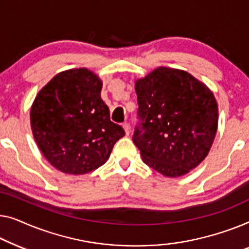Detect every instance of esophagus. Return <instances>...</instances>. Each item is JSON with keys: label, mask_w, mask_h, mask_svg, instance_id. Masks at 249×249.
I'll return each mask as SVG.
<instances>
[{"label": "esophagus", "mask_w": 249, "mask_h": 249, "mask_svg": "<svg viewBox=\"0 0 249 249\" xmlns=\"http://www.w3.org/2000/svg\"><path fill=\"white\" fill-rule=\"evenodd\" d=\"M123 128L126 133V135L129 134V125L127 123H123Z\"/></svg>", "instance_id": "esophagus-1"}]
</instances>
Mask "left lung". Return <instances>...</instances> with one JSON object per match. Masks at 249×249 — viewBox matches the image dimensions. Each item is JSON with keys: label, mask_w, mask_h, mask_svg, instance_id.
<instances>
[{"label": "left lung", "mask_w": 249, "mask_h": 249, "mask_svg": "<svg viewBox=\"0 0 249 249\" xmlns=\"http://www.w3.org/2000/svg\"><path fill=\"white\" fill-rule=\"evenodd\" d=\"M139 116L133 142L143 162L166 177L197 167L214 141L218 103L209 87L184 70L159 66L135 81Z\"/></svg>", "instance_id": "8db88e82"}]
</instances>
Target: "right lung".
Listing matches in <instances>:
<instances>
[{
  "mask_svg": "<svg viewBox=\"0 0 249 249\" xmlns=\"http://www.w3.org/2000/svg\"><path fill=\"white\" fill-rule=\"evenodd\" d=\"M103 81L86 68L59 72L39 90L30 109L35 141L56 169L85 175L106 162L125 135L101 99Z\"/></svg>",
  "mask_w": 249,
  "mask_h": 249,
  "instance_id": "right-lung-1",
  "label": "right lung"
}]
</instances>
